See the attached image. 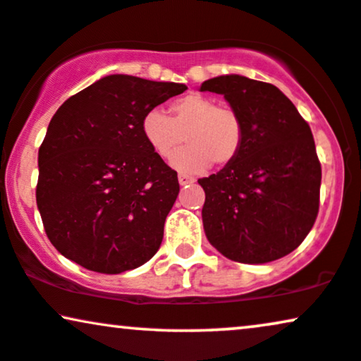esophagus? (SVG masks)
Segmentation results:
<instances>
[{
	"mask_svg": "<svg viewBox=\"0 0 361 361\" xmlns=\"http://www.w3.org/2000/svg\"><path fill=\"white\" fill-rule=\"evenodd\" d=\"M178 181H180L181 186H185V185L195 183V178H191L188 175H183V173H180V175H178Z\"/></svg>",
	"mask_w": 361,
	"mask_h": 361,
	"instance_id": "34e87169",
	"label": "esophagus"
}]
</instances>
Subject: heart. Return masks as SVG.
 <instances>
[{
	"instance_id": "heart-1",
	"label": "heart",
	"mask_w": 361,
	"mask_h": 361,
	"mask_svg": "<svg viewBox=\"0 0 361 361\" xmlns=\"http://www.w3.org/2000/svg\"><path fill=\"white\" fill-rule=\"evenodd\" d=\"M171 116L153 108L141 120V135L154 154L171 158L176 149L189 147L171 159L176 170L202 173L209 166H226L238 158L243 148L245 126L238 111L218 106L213 98L190 93L170 106Z\"/></svg>"
}]
</instances>
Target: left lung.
<instances>
[{
	"mask_svg": "<svg viewBox=\"0 0 361 361\" xmlns=\"http://www.w3.org/2000/svg\"><path fill=\"white\" fill-rule=\"evenodd\" d=\"M223 94L243 120V148L202 178L209 243L240 263H270L298 248L317 220L322 165L312 130L276 86L240 75L200 86Z\"/></svg>",
	"mask_w": 361,
	"mask_h": 361,
	"instance_id": "8db88e82",
	"label": "left lung"
}]
</instances>
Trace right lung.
<instances>
[{
	"label": "right lung",
	"mask_w": 361,
	"mask_h": 361,
	"mask_svg": "<svg viewBox=\"0 0 361 361\" xmlns=\"http://www.w3.org/2000/svg\"><path fill=\"white\" fill-rule=\"evenodd\" d=\"M185 90L109 75L58 108L38 152L36 203L63 257L116 275L158 252L180 185L145 141L141 120Z\"/></svg>",
	"instance_id": "add662e5"
}]
</instances>
